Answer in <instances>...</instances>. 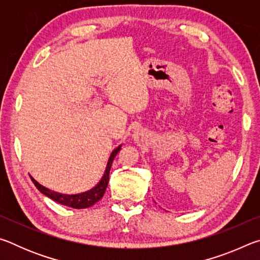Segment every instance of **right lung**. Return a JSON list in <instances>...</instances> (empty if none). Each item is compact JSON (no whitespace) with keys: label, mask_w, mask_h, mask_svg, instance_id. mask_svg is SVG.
I'll return each instance as SVG.
<instances>
[{"label":"right lung","mask_w":260,"mask_h":260,"mask_svg":"<svg viewBox=\"0 0 260 260\" xmlns=\"http://www.w3.org/2000/svg\"><path fill=\"white\" fill-rule=\"evenodd\" d=\"M120 149H121V146L116 148L112 151L111 155H110L107 169H105V171H104L102 179L100 180V182L96 184L94 188H91L90 190H88V191L81 192V193H74V195L60 193V192L52 191V190H50V189L43 187L42 184L39 183L37 180L33 179L32 177H30V179H32V181L35 184V187L39 189V191L42 192L43 195H46L47 197H49V199H51L52 201L57 202V203L65 205V206H70V208H73V209L89 208V206L94 205L96 202H99L103 197L105 189H107L108 183H109V173H110V169H111L112 161Z\"/></svg>","instance_id":"right-lung-1"}]
</instances>
